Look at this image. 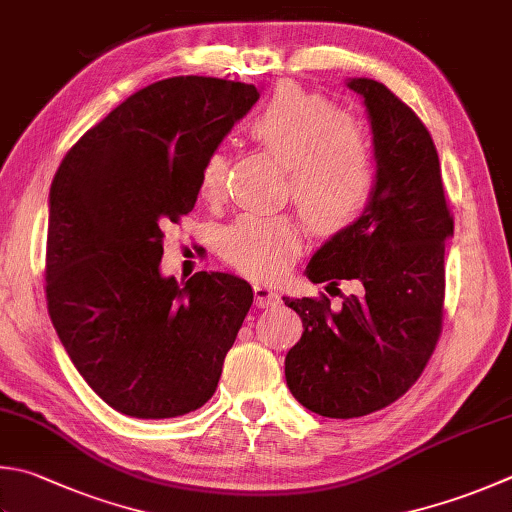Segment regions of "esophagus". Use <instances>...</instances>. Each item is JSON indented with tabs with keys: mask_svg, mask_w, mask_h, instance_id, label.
Here are the masks:
<instances>
[{
	"mask_svg": "<svg viewBox=\"0 0 512 512\" xmlns=\"http://www.w3.org/2000/svg\"><path fill=\"white\" fill-rule=\"evenodd\" d=\"M254 303L260 310H265V307H276L281 303V296L274 292V287H269L265 283H256L254 285Z\"/></svg>",
	"mask_w": 512,
	"mask_h": 512,
	"instance_id": "obj_1",
	"label": "esophagus"
}]
</instances>
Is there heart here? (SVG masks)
I'll return each instance as SVG.
<instances>
[{
	"label": "heart",
	"instance_id": "heart-1",
	"mask_svg": "<svg viewBox=\"0 0 512 512\" xmlns=\"http://www.w3.org/2000/svg\"><path fill=\"white\" fill-rule=\"evenodd\" d=\"M252 138L289 176V196L318 234H339L368 209L376 169L359 122L323 95L281 84L249 124ZM223 149L207 153L200 194L214 198L225 180ZM301 249V229L289 216L243 214L220 234V254L256 278L281 274Z\"/></svg>",
	"mask_w": 512,
	"mask_h": 512
}]
</instances>
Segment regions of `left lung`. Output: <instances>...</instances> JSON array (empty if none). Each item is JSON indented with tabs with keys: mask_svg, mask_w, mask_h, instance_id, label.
Instances as JSON below:
<instances>
[{
	"mask_svg": "<svg viewBox=\"0 0 512 512\" xmlns=\"http://www.w3.org/2000/svg\"><path fill=\"white\" fill-rule=\"evenodd\" d=\"M368 113L376 185L354 225L327 238L305 267L312 283L359 281V296L289 298L303 336L285 356L294 399L321 417L354 419L390 406L419 379L441 334L452 216L428 129L388 86L345 82Z\"/></svg>",
	"mask_w": 512,
	"mask_h": 512,
	"instance_id": "1",
	"label": "left lung"
}]
</instances>
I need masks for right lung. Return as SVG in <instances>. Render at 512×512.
<instances>
[{
    "mask_svg": "<svg viewBox=\"0 0 512 512\" xmlns=\"http://www.w3.org/2000/svg\"><path fill=\"white\" fill-rule=\"evenodd\" d=\"M254 84L153 82L75 142L48 194L46 301L91 390L136 419H171L214 397L252 307L223 272L162 276V227L194 209L207 153L258 102Z\"/></svg>",
    "mask_w": 512,
    "mask_h": 512,
    "instance_id": "obj_1",
    "label": "right lung"
}]
</instances>
